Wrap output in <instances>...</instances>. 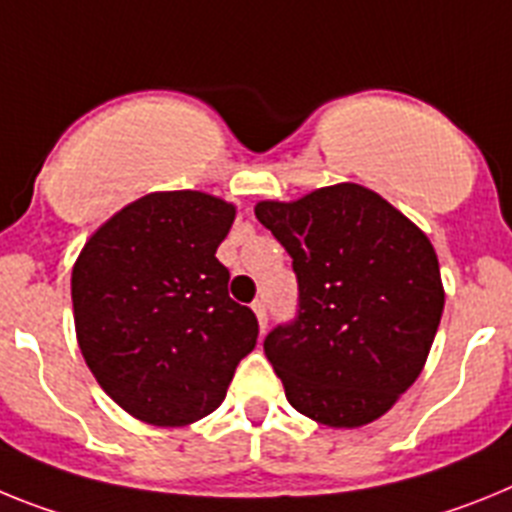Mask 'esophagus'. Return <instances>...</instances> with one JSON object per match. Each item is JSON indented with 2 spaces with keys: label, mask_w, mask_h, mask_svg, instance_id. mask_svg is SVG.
Segmentation results:
<instances>
[{
  "label": "esophagus",
  "mask_w": 512,
  "mask_h": 512,
  "mask_svg": "<svg viewBox=\"0 0 512 512\" xmlns=\"http://www.w3.org/2000/svg\"><path fill=\"white\" fill-rule=\"evenodd\" d=\"M252 309H255V314H257L260 330L265 332V327H268V306H265V301H262V299H257L255 304H252Z\"/></svg>",
  "instance_id": "1"
}]
</instances>
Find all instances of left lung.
Instances as JSON below:
<instances>
[{
    "label": "left lung",
    "instance_id": "left-lung-1",
    "mask_svg": "<svg viewBox=\"0 0 512 512\" xmlns=\"http://www.w3.org/2000/svg\"><path fill=\"white\" fill-rule=\"evenodd\" d=\"M255 216L291 255L299 306L265 337L293 410L330 428L384 415L420 376L443 314L430 239L355 182Z\"/></svg>",
    "mask_w": 512,
    "mask_h": 512
}]
</instances>
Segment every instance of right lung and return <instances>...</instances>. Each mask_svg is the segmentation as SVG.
Wrapping results in <instances>:
<instances>
[{"instance_id":"1","label":"right lung","mask_w":512,"mask_h":512,"mask_svg":"<svg viewBox=\"0 0 512 512\" xmlns=\"http://www.w3.org/2000/svg\"><path fill=\"white\" fill-rule=\"evenodd\" d=\"M234 206L198 190L151 193L90 237L71 273L74 324L97 384L149 425L211 415L257 342L216 250Z\"/></svg>"}]
</instances>
